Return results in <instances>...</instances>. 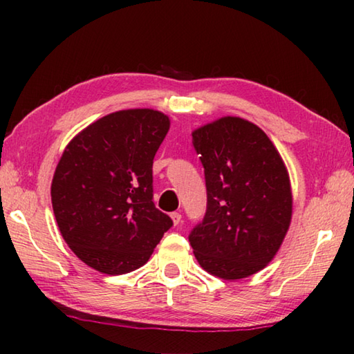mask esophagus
I'll return each mask as SVG.
<instances>
[{
	"instance_id": "esophagus-1",
	"label": "esophagus",
	"mask_w": 354,
	"mask_h": 354,
	"mask_svg": "<svg viewBox=\"0 0 354 354\" xmlns=\"http://www.w3.org/2000/svg\"><path fill=\"white\" fill-rule=\"evenodd\" d=\"M170 217H171L173 225H175V226H178L179 223H181V214H179V212H171Z\"/></svg>"
}]
</instances>
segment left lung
<instances>
[{"mask_svg": "<svg viewBox=\"0 0 354 354\" xmlns=\"http://www.w3.org/2000/svg\"><path fill=\"white\" fill-rule=\"evenodd\" d=\"M205 167L207 207L189 234L200 266L241 279L270 262L292 218V190L278 149L254 123L223 117L192 133Z\"/></svg>", "mask_w": 354, "mask_h": 354, "instance_id": "8db88e82", "label": "left lung"}]
</instances>
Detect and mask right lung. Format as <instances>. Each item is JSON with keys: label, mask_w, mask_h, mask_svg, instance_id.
<instances>
[{"label": "right lung", "mask_w": 354, "mask_h": 354, "mask_svg": "<svg viewBox=\"0 0 354 354\" xmlns=\"http://www.w3.org/2000/svg\"><path fill=\"white\" fill-rule=\"evenodd\" d=\"M169 129L159 111H118L64 149L51 183L53 211L64 241L95 270L142 267L173 226L153 203V159Z\"/></svg>", "instance_id": "1"}]
</instances>
